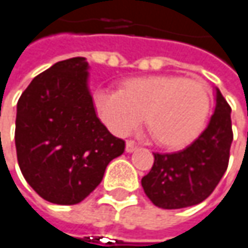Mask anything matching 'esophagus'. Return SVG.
Masks as SVG:
<instances>
[{
	"mask_svg": "<svg viewBox=\"0 0 248 248\" xmlns=\"http://www.w3.org/2000/svg\"><path fill=\"white\" fill-rule=\"evenodd\" d=\"M138 149V145L135 143V142H132V140H127L126 142V152H135Z\"/></svg>",
	"mask_w": 248,
	"mask_h": 248,
	"instance_id": "1",
	"label": "esophagus"
}]
</instances>
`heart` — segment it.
I'll return each instance as SVG.
<instances>
[{
	"mask_svg": "<svg viewBox=\"0 0 248 248\" xmlns=\"http://www.w3.org/2000/svg\"><path fill=\"white\" fill-rule=\"evenodd\" d=\"M93 103L112 133L126 136L145 119L152 139L167 149H181L194 142L211 113L208 86L173 75L126 78L119 92H96Z\"/></svg>",
	"mask_w": 248,
	"mask_h": 248,
	"instance_id": "b5f03b06",
	"label": "heart"
}]
</instances>
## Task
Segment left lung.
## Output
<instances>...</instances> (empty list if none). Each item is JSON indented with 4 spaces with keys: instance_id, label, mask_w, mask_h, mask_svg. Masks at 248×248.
Masks as SVG:
<instances>
[{
    "instance_id": "left-lung-1",
    "label": "left lung",
    "mask_w": 248,
    "mask_h": 248,
    "mask_svg": "<svg viewBox=\"0 0 248 248\" xmlns=\"http://www.w3.org/2000/svg\"><path fill=\"white\" fill-rule=\"evenodd\" d=\"M231 142V108L220 89L216 87L214 115L207 127L179 152L154 154V167L140 181L145 194L164 210H178L202 202L223 178Z\"/></svg>"
}]
</instances>
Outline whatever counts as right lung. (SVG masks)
<instances>
[{"mask_svg": "<svg viewBox=\"0 0 248 248\" xmlns=\"http://www.w3.org/2000/svg\"><path fill=\"white\" fill-rule=\"evenodd\" d=\"M89 69L84 57L59 62L34 77L17 103L20 170L41 198L59 205L83 201L124 151L96 115Z\"/></svg>", "mask_w": 248, "mask_h": 248, "instance_id": "right-lung-1", "label": "right lung"}]
</instances>
